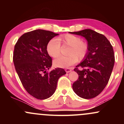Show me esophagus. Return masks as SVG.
<instances>
[{"mask_svg":"<svg viewBox=\"0 0 124 124\" xmlns=\"http://www.w3.org/2000/svg\"><path fill=\"white\" fill-rule=\"evenodd\" d=\"M65 71H66V73H69L72 71V69L70 68H67V69H65Z\"/></svg>","mask_w":124,"mask_h":124,"instance_id":"obj_1","label":"esophagus"}]
</instances>
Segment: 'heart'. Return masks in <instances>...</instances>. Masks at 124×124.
Instances as JSON below:
<instances>
[{
  "label": "heart",
  "mask_w": 124,
  "mask_h": 124,
  "mask_svg": "<svg viewBox=\"0 0 124 124\" xmlns=\"http://www.w3.org/2000/svg\"><path fill=\"white\" fill-rule=\"evenodd\" d=\"M60 45L69 46L68 56H61L54 61L55 67L62 68H69L77 61H82L87 54L89 46L86 42L82 41L79 37L72 34H66L49 41L46 45V52L49 56L56 58L60 55Z\"/></svg>",
  "instance_id": "b5f03b06"
}]
</instances>
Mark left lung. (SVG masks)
<instances>
[{"mask_svg": "<svg viewBox=\"0 0 124 124\" xmlns=\"http://www.w3.org/2000/svg\"><path fill=\"white\" fill-rule=\"evenodd\" d=\"M69 33L85 37L89 46L86 56L74 69L79 79L72 88L80 97L92 99L97 96L108 82L115 62L113 48L104 35L91 29Z\"/></svg>", "mask_w": 124, "mask_h": 124, "instance_id": "8db88e82", "label": "left lung"}]
</instances>
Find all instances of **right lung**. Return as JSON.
I'll list each match as a JSON object with an SVG mask.
<instances>
[{
	"label": "right lung",
	"mask_w": 124,
	"mask_h": 124,
	"mask_svg": "<svg viewBox=\"0 0 124 124\" xmlns=\"http://www.w3.org/2000/svg\"><path fill=\"white\" fill-rule=\"evenodd\" d=\"M58 35L52 31L35 30L21 35L15 46L16 70L27 92L37 99L52 96L59 78L66 74L59 68L47 72L52 66V58L46 52V45Z\"/></svg>",
	"instance_id": "1"
}]
</instances>
